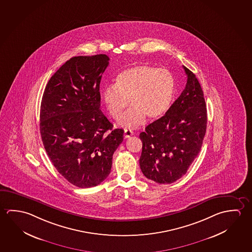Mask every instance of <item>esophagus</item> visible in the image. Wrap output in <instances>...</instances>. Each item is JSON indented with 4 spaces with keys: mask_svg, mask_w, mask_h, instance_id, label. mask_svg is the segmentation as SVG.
Listing matches in <instances>:
<instances>
[{
    "mask_svg": "<svg viewBox=\"0 0 252 252\" xmlns=\"http://www.w3.org/2000/svg\"><path fill=\"white\" fill-rule=\"evenodd\" d=\"M132 134H133V132H132L131 129H125L124 131V136L125 138H129L130 136H132Z\"/></svg>",
    "mask_w": 252,
    "mask_h": 252,
    "instance_id": "esophagus-1",
    "label": "esophagus"
}]
</instances>
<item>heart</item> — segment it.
I'll return each instance as SVG.
<instances>
[{
    "instance_id": "obj_1",
    "label": "heart",
    "mask_w": 252,
    "mask_h": 252,
    "mask_svg": "<svg viewBox=\"0 0 252 252\" xmlns=\"http://www.w3.org/2000/svg\"><path fill=\"white\" fill-rule=\"evenodd\" d=\"M174 93L175 82L168 69L139 64L120 72L115 84L104 87L103 98L109 114L115 120L122 118L130 100L132 107L120 124L134 127L144 121L146 116L149 120H157L163 115Z\"/></svg>"
}]
</instances>
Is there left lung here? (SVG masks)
<instances>
[{"label":"left lung","mask_w":252,"mask_h":252,"mask_svg":"<svg viewBox=\"0 0 252 252\" xmlns=\"http://www.w3.org/2000/svg\"><path fill=\"white\" fill-rule=\"evenodd\" d=\"M186 88L159 120L140 132V169L158 184H171L186 175L198 157L206 134L207 113L202 89L195 74L183 66Z\"/></svg>","instance_id":"left-lung-1"}]
</instances>
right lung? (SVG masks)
Segmentation results:
<instances>
[{"mask_svg": "<svg viewBox=\"0 0 252 252\" xmlns=\"http://www.w3.org/2000/svg\"><path fill=\"white\" fill-rule=\"evenodd\" d=\"M105 54L76 56L50 78L40 106L44 148L62 177L80 188L99 185L111 172L123 129H112L100 110Z\"/></svg>", "mask_w": 252, "mask_h": 252, "instance_id": "obj_1", "label": "right lung"}]
</instances>
